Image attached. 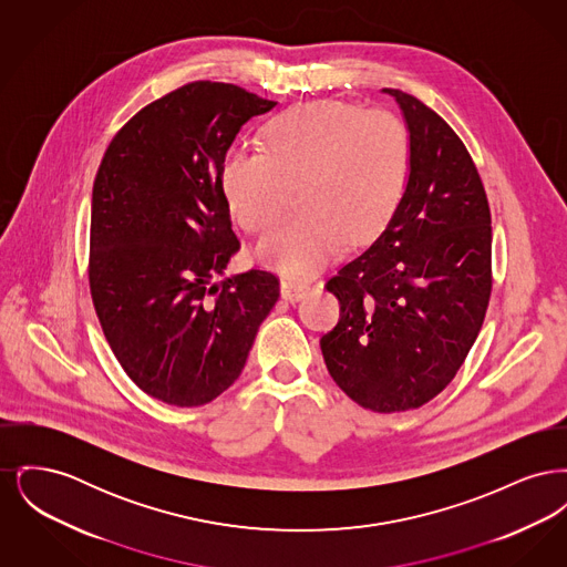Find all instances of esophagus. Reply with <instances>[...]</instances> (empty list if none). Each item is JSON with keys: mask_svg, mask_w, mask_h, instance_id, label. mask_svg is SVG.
Here are the masks:
<instances>
[{"mask_svg": "<svg viewBox=\"0 0 567 567\" xmlns=\"http://www.w3.org/2000/svg\"><path fill=\"white\" fill-rule=\"evenodd\" d=\"M308 285L306 282H297V280H289V278H285L282 282H280V296L282 299H287V301H299L301 297L308 293Z\"/></svg>", "mask_w": 567, "mask_h": 567, "instance_id": "1", "label": "esophagus"}]
</instances>
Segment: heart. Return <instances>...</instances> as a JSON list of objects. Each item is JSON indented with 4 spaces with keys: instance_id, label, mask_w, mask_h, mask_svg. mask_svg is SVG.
I'll list each match as a JSON object with an SVG mask.
<instances>
[{
    "instance_id": "b5f03b06",
    "label": "heart",
    "mask_w": 567,
    "mask_h": 567,
    "mask_svg": "<svg viewBox=\"0 0 567 567\" xmlns=\"http://www.w3.org/2000/svg\"><path fill=\"white\" fill-rule=\"evenodd\" d=\"M264 151L229 148L218 187L246 234H264L297 185L301 215L278 225L259 259L287 276H310L344 240L363 246L400 208L412 142L404 121L386 110L317 100L274 114L261 130Z\"/></svg>"
}]
</instances>
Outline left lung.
<instances>
[{
    "mask_svg": "<svg viewBox=\"0 0 567 567\" xmlns=\"http://www.w3.org/2000/svg\"><path fill=\"white\" fill-rule=\"evenodd\" d=\"M384 93L412 142L404 197L377 243L327 280L340 321L321 351L352 402L391 414L427 404L455 378L485 321L493 276L488 199L465 144L421 100Z\"/></svg>",
    "mask_w": 567,
    "mask_h": 567,
    "instance_id": "left-lung-1",
    "label": "left lung"
}]
</instances>
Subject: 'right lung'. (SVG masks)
<instances>
[{
    "label": "right lung",
    "mask_w": 567,
    "mask_h": 567,
    "mask_svg": "<svg viewBox=\"0 0 567 567\" xmlns=\"http://www.w3.org/2000/svg\"><path fill=\"white\" fill-rule=\"evenodd\" d=\"M276 102L227 82H189L112 137L91 202L89 287L110 349L151 398L204 405L243 374L278 278L215 282L240 250L218 167L250 116Z\"/></svg>",
    "instance_id": "add662e5"
}]
</instances>
